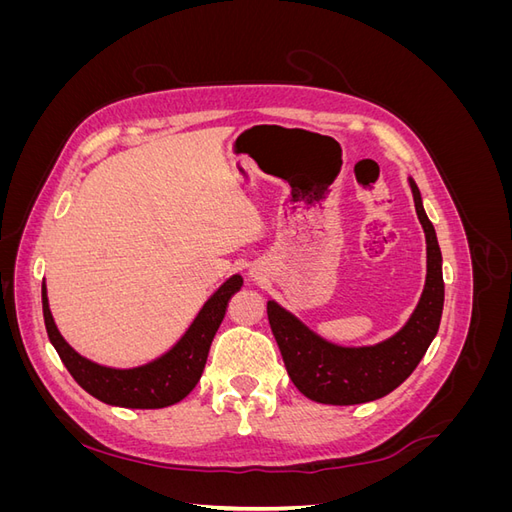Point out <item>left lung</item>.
I'll return each instance as SVG.
<instances>
[{"mask_svg":"<svg viewBox=\"0 0 512 512\" xmlns=\"http://www.w3.org/2000/svg\"><path fill=\"white\" fill-rule=\"evenodd\" d=\"M408 183L418 222L425 230L427 277L412 316L395 335L374 346H339L314 333L280 303L267 301L269 324L288 376L307 399L318 404L354 406L389 395L421 363L438 333L444 307L442 252L421 192L412 177Z\"/></svg>","mask_w":512,"mask_h":512,"instance_id":"8db88e82","label":"left lung"}]
</instances>
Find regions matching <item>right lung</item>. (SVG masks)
Wrapping results in <instances>:
<instances>
[{"instance_id": "1", "label": "right lung", "mask_w": 512, "mask_h": 512, "mask_svg": "<svg viewBox=\"0 0 512 512\" xmlns=\"http://www.w3.org/2000/svg\"><path fill=\"white\" fill-rule=\"evenodd\" d=\"M241 286V275L228 277L205 301V305L200 307V312L192 320L188 331L177 339V344L160 354L158 359L138 367H106L89 361L83 354L76 352L57 329L49 307V297H46V284L42 282L44 327L61 363L66 365L72 378L89 395H94L108 406L119 408H166L177 404L183 397H188L198 384L200 376H203L209 348L224 320L228 301L232 299V294L241 290Z\"/></svg>"}]
</instances>
